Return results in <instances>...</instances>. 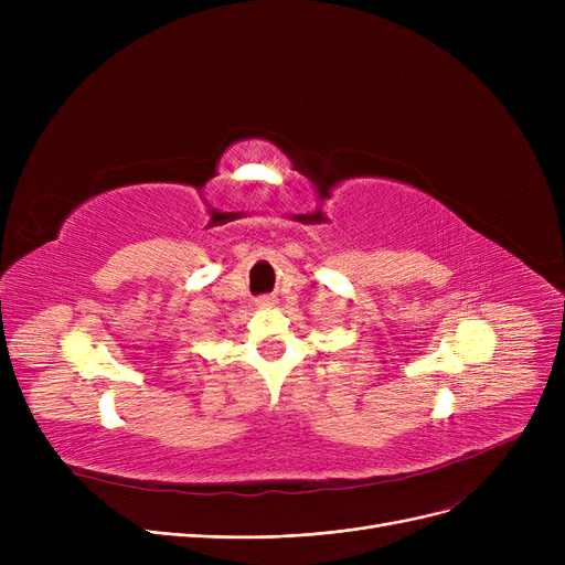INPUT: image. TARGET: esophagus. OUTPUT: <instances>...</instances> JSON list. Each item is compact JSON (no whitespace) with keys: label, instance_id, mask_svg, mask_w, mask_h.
<instances>
[{"label":"esophagus","instance_id":"1","mask_svg":"<svg viewBox=\"0 0 565 565\" xmlns=\"http://www.w3.org/2000/svg\"><path fill=\"white\" fill-rule=\"evenodd\" d=\"M275 298L273 295H260V298H256V305L260 307V309H270V307H275Z\"/></svg>","mask_w":565,"mask_h":565}]
</instances>
